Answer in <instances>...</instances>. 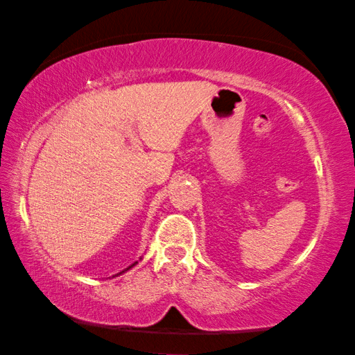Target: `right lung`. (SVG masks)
<instances>
[{
  "instance_id": "right-lung-1",
  "label": "right lung",
  "mask_w": 355,
  "mask_h": 355,
  "mask_svg": "<svg viewBox=\"0 0 355 355\" xmlns=\"http://www.w3.org/2000/svg\"><path fill=\"white\" fill-rule=\"evenodd\" d=\"M135 264H137V263H133L132 266H129V267H127V269H125V270H129V269H132V267H133V266H135ZM125 270H123V272H125ZM123 272H119V274H123ZM119 274H118V275H119Z\"/></svg>"
}]
</instances>
